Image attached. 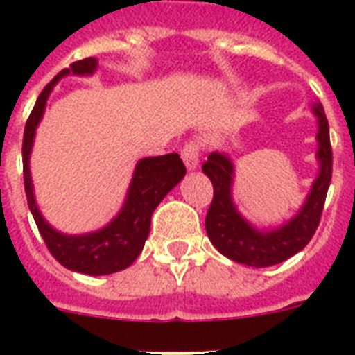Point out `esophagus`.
<instances>
[{"instance_id": "obj_1", "label": "esophagus", "mask_w": 355, "mask_h": 355, "mask_svg": "<svg viewBox=\"0 0 355 355\" xmlns=\"http://www.w3.org/2000/svg\"><path fill=\"white\" fill-rule=\"evenodd\" d=\"M199 155H200V144L197 142V140H188V142L183 146V149H181V158H183L188 171H193V168L199 165Z\"/></svg>"}]
</instances>
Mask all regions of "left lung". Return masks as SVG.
Returning a JSON list of instances; mask_svg holds the SVG:
<instances>
[{"label": "left lung", "mask_w": 355, "mask_h": 355, "mask_svg": "<svg viewBox=\"0 0 355 355\" xmlns=\"http://www.w3.org/2000/svg\"><path fill=\"white\" fill-rule=\"evenodd\" d=\"M315 114L320 124V149L316 155L320 174L299 215L277 231L266 234L258 233L238 215L231 200L233 165L224 155L211 153L202 163V172L213 184V200L206 213V233L216 250L224 254L225 258L258 268L272 266L286 261L293 254L302 250L313 238L322 218L332 178V147L324 106L316 105Z\"/></svg>", "instance_id": "left-lung-1"}]
</instances>
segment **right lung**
<instances>
[{
    "label": "right lung",
    "instance_id": "1",
    "mask_svg": "<svg viewBox=\"0 0 355 355\" xmlns=\"http://www.w3.org/2000/svg\"><path fill=\"white\" fill-rule=\"evenodd\" d=\"M96 65L97 60L94 56L72 62L67 69L58 72L37 97L35 106L31 110L26 126H24L23 175L28 206H30L39 233L42 234L44 243L53 254V258L69 270L89 275H106L124 270L139 258L144 243L149 236L153 211L162 202L163 197L183 180V175L187 174V167L178 153L140 159L137 171H135L133 181H131L126 205L112 224L97 233L83 234V236H67V234L56 233L55 229L44 222L42 215L37 209L35 199H33L30 168H28V158H30L35 128L42 117L46 99L51 92L53 85L69 72L92 74Z\"/></svg>",
    "mask_w": 355,
    "mask_h": 355
}]
</instances>
